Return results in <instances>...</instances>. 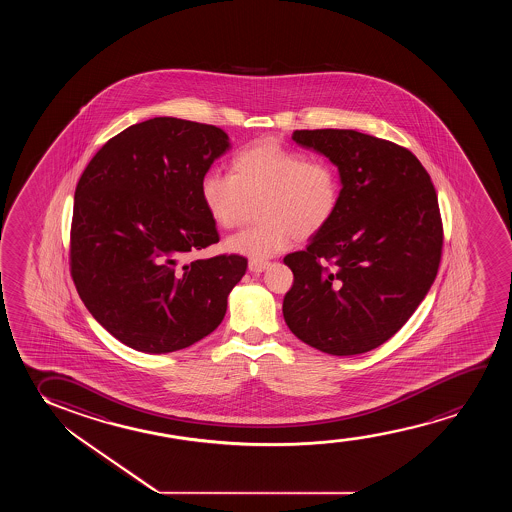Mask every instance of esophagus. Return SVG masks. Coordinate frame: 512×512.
Segmentation results:
<instances>
[{
    "label": "esophagus",
    "instance_id": "1",
    "mask_svg": "<svg viewBox=\"0 0 512 512\" xmlns=\"http://www.w3.org/2000/svg\"><path fill=\"white\" fill-rule=\"evenodd\" d=\"M267 266H269V262H267V260L252 259L250 262H248V269H250V271L255 274L262 273V271H264Z\"/></svg>",
    "mask_w": 512,
    "mask_h": 512
}]
</instances>
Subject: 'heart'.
Here are the masks:
<instances>
[{
  "label": "heart",
  "mask_w": 512,
  "mask_h": 512,
  "mask_svg": "<svg viewBox=\"0 0 512 512\" xmlns=\"http://www.w3.org/2000/svg\"><path fill=\"white\" fill-rule=\"evenodd\" d=\"M231 168L232 175L210 169L199 183L203 206L220 229L238 227L250 203L260 201V224L227 239L229 252L273 257L294 238H315L339 210L343 183L327 159H308L280 141L260 140L236 152Z\"/></svg>",
  "instance_id": "obj_1"
}]
</instances>
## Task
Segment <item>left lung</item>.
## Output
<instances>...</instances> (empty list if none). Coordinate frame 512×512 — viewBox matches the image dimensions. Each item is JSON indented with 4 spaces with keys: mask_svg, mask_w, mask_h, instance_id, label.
<instances>
[{
    "mask_svg": "<svg viewBox=\"0 0 512 512\" xmlns=\"http://www.w3.org/2000/svg\"><path fill=\"white\" fill-rule=\"evenodd\" d=\"M292 140L336 164V217L283 262L294 285L288 329L316 350L348 357L374 350L411 318L441 264L434 183L413 152L353 129L294 131Z\"/></svg>",
    "mask_w": 512,
    "mask_h": 512,
    "instance_id": "8db88e82",
    "label": "left lung"
}]
</instances>
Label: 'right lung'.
Returning <instances> with one entry per match:
<instances>
[{"label": "right lung", "instance_id": "add662e5", "mask_svg": "<svg viewBox=\"0 0 512 512\" xmlns=\"http://www.w3.org/2000/svg\"><path fill=\"white\" fill-rule=\"evenodd\" d=\"M229 136L220 127L155 117L99 148L75 190L71 278L115 339L171 353L211 334L246 273L241 255L190 260L218 243L199 183Z\"/></svg>", "mask_w": 512, "mask_h": 512}]
</instances>
